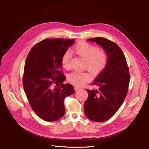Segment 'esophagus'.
<instances>
[{"label":"esophagus","mask_w":149,"mask_h":149,"mask_svg":"<svg viewBox=\"0 0 149 149\" xmlns=\"http://www.w3.org/2000/svg\"><path fill=\"white\" fill-rule=\"evenodd\" d=\"M81 88H79V87H77V86H75L74 87L75 91H79V90H81Z\"/></svg>","instance_id":"esophagus-1"}]
</instances>
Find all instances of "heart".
<instances>
[{"mask_svg": "<svg viewBox=\"0 0 149 149\" xmlns=\"http://www.w3.org/2000/svg\"><path fill=\"white\" fill-rule=\"evenodd\" d=\"M74 50L79 57L85 60L84 68L88 70L93 75L100 74L105 69L108 62V55L106 50L102 48H97L86 42L78 43ZM72 54L66 52L61 57V64L65 69L71 68ZM90 76L86 72L74 71L68 76V80L76 86H81L90 80Z\"/></svg>", "mask_w": 149, "mask_h": 149, "instance_id": "b5f03b06", "label": "heart"}]
</instances>
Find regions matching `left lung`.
I'll use <instances>...</instances> for the list:
<instances>
[{
    "label": "left lung",
    "mask_w": 149,
    "mask_h": 149,
    "mask_svg": "<svg viewBox=\"0 0 149 149\" xmlns=\"http://www.w3.org/2000/svg\"><path fill=\"white\" fill-rule=\"evenodd\" d=\"M101 45L108 55L105 69L91 84L97 89L86 90L88 97L84 114L94 122H104L113 116L127 95L130 81L129 68L123 52L116 43L103 37L88 39Z\"/></svg>",
    "instance_id": "8db88e82"
}]
</instances>
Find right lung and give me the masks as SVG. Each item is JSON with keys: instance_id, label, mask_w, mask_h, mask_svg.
<instances>
[{"instance_id": "1", "label": "right lung", "mask_w": 149, "mask_h": 149, "mask_svg": "<svg viewBox=\"0 0 149 149\" xmlns=\"http://www.w3.org/2000/svg\"><path fill=\"white\" fill-rule=\"evenodd\" d=\"M74 39H45L31 48L25 63L23 86L31 109L43 120L60 119L65 112L64 101L74 93L63 84L61 57Z\"/></svg>"}]
</instances>
